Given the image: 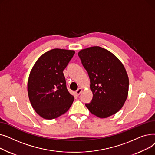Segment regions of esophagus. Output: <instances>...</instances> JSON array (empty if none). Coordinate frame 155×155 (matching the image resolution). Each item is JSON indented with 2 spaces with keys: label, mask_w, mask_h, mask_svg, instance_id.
<instances>
[{
  "label": "esophagus",
  "mask_w": 155,
  "mask_h": 155,
  "mask_svg": "<svg viewBox=\"0 0 155 155\" xmlns=\"http://www.w3.org/2000/svg\"><path fill=\"white\" fill-rule=\"evenodd\" d=\"M82 92V89L81 88H79L75 91V94H76L77 95H79L80 94V93Z\"/></svg>",
  "instance_id": "obj_1"
}]
</instances>
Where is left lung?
Segmentation results:
<instances>
[{
	"instance_id": "obj_1",
	"label": "left lung",
	"mask_w": 155,
	"mask_h": 155,
	"mask_svg": "<svg viewBox=\"0 0 155 155\" xmlns=\"http://www.w3.org/2000/svg\"><path fill=\"white\" fill-rule=\"evenodd\" d=\"M78 54L91 80L93 98L85 106L92 114L107 118L115 114L127 99L129 78L117 57L100 46L81 50Z\"/></svg>"
}]
</instances>
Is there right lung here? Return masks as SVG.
<instances>
[{"label":"right lung","instance_id":"obj_1","mask_svg":"<svg viewBox=\"0 0 155 155\" xmlns=\"http://www.w3.org/2000/svg\"><path fill=\"white\" fill-rule=\"evenodd\" d=\"M75 51L55 48L41 56L32 68L28 93L32 108L41 117L53 119L67 112L74 100L63 73Z\"/></svg>","mask_w":155,"mask_h":155}]
</instances>
